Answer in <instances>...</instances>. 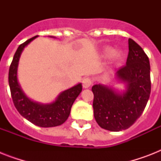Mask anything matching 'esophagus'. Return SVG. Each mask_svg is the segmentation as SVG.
Instances as JSON below:
<instances>
[{"label": "esophagus", "instance_id": "esophagus-1", "mask_svg": "<svg viewBox=\"0 0 161 161\" xmlns=\"http://www.w3.org/2000/svg\"><path fill=\"white\" fill-rule=\"evenodd\" d=\"M92 84H93V81H92V79H91L90 78L87 77V78H84L83 79V88H89Z\"/></svg>", "mask_w": 161, "mask_h": 161}]
</instances>
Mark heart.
<instances>
[{
    "instance_id": "b5f03b06",
    "label": "heart",
    "mask_w": 161,
    "mask_h": 161,
    "mask_svg": "<svg viewBox=\"0 0 161 161\" xmlns=\"http://www.w3.org/2000/svg\"><path fill=\"white\" fill-rule=\"evenodd\" d=\"M104 53H105L106 55H109V54H111V57H112L114 59H118V58L120 57V53L119 52H113L112 53V49L109 48V47L106 48Z\"/></svg>"
}]
</instances>
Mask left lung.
Returning <instances> with one entry per match:
<instances>
[{
	"label": "left lung",
	"instance_id": "left-lung-1",
	"mask_svg": "<svg viewBox=\"0 0 161 161\" xmlns=\"http://www.w3.org/2000/svg\"><path fill=\"white\" fill-rule=\"evenodd\" d=\"M126 84V90L117 93L102 84L93 86V114L101 128L109 131L127 130L140 117L151 90L150 61L142 47L129 39L126 65L116 73Z\"/></svg>",
	"mask_w": 161,
	"mask_h": 161
}]
</instances>
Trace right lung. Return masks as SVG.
Segmentation results:
<instances>
[{
  "label": "right lung",
  "instance_id": "right-lung-1",
  "mask_svg": "<svg viewBox=\"0 0 161 161\" xmlns=\"http://www.w3.org/2000/svg\"><path fill=\"white\" fill-rule=\"evenodd\" d=\"M36 36L28 39L18 47L9 68V86L14 105L21 116L39 127H55L63 125L68 119L73 103L82 92V84L78 83L63 91L54 102L47 104L33 102L25 95L17 81V67L24 47Z\"/></svg>",
  "mask_w": 161,
  "mask_h": 161
}]
</instances>
